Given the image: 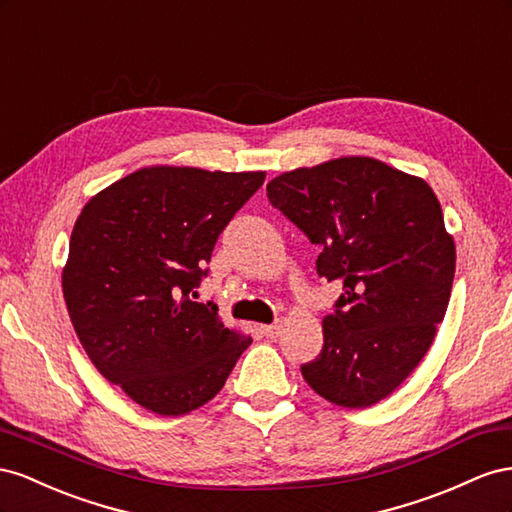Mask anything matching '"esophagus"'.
Segmentation results:
<instances>
[{"label":"esophagus","mask_w":512,"mask_h":512,"mask_svg":"<svg viewBox=\"0 0 512 512\" xmlns=\"http://www.w3.org/2000/svg\"><path fill=\"white\" fill-rule=\"evenodd\" d=\"M259 330H261V334H266L268 339H274V337H279L281 324H279V321H274V324H270V326H261Z\"/></svg>","instance_id":"obj_1"}]
</instances>
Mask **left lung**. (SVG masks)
Returning a JSON list of instances; mask_svg holds the SVG:
<instances>
[{"label": "left lung", "mask_w": 512, "mask_h": 512, "mask_svg": "<svg viewBox=\"0 0 512 512\" xmlns=\"http://www.w3.org/2000/svg\"><path fill=\"white\" fill-rule=\"evenodd\" d=\"M266 191L321 248L317 274L343 283L324 347L300 367L306 384L334 405H375L418 367L446 315L457 253L440 201L367 156L287 171Z\"/></svg>", "instance_id": "8db88e82"}]
</instances>
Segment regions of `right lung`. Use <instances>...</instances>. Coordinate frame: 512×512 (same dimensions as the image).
Here are the masks:
<instances>
[{"mask_svg":"<svg viewBox=\"0 0 512 512\" xmlns=\"http://www.w3.org/2000/svg\"><path fill=\"white\" fill-rule=\"evenodd\" d=\"M264 171L148 167L85 203L70 236L64 300L94 367L160 416L216 397L251 337L193 298L214 244Z\"/></svg>","mask_w":512,"mask_h":512,"instance_id":"obj_1","label":"right lung"}]
</instances>
